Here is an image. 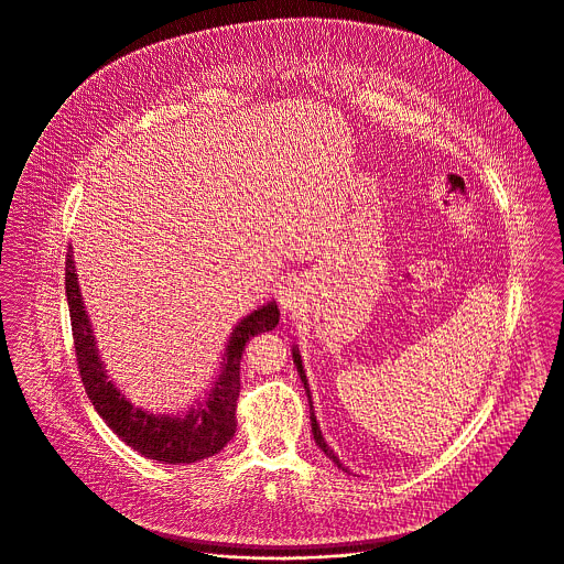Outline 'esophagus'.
<instances>
[{
    "instance_id": "obj_1",
    "label": "esophagus",
    "mask_w": 564,
    "mask_h": 564,
    "mask_svg": "<svg viewBox=\"0 0 564 564\" xmlns=\"http://www.w3.org/2000/svg\"><path fill=\"white\" fill-rule=\"evenodd\" d=\"M302 295H300V289H297V284H293V282H286L284 286H280V293H278V302H280V306H282V311L284 313H289V315H293L297 308H300V300Z\"/></svg>"
}]
</instances>
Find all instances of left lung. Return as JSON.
I'll list each match as a JSON object with an SVG mask.
<instances>
[{"label": "left lung", "mask_w": 564, "mask_h": 564, "mask_svg": "<svg viewBox=\"0 0 564 564\" xmlns=\"http://www.w3.org/2000/svg\"><path fill=\"white\" fill-rule=\"evenodd\" d=\"M293 364H295V368H297V372H300V378H302V382H304V389H306V395H308V404H311V429H313V437H315V442H317V446L324 451V455L326 457H330L341 470H346L348 473V468L339 462V457L335 455V451L328 446V442H326V437L322 435V429H319V422H317V415H315V409H313V400H311V389H308V378H306V372H304V366H302V355H300V348L297 346H293Z\"/></svg>", "instance_id": "1"}]
</instances>
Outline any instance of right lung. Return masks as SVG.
<instances>
[{"label": "right lung", "instance_id": "obj_1", "mask_svg": "<svg viewBox=\"0 0 564 564\" xmlns=\"http://www.w3.org/2000/svg\"><path fill=\"white\" fill-rule=\"evenodd\" d=\"M65 293L85 391L98 415L124 444L162 464H194L227 446L236 433V400L240 391V361L245 346L251 337L278 326L280 311L275 302H267L234 326L220 359V372L212 382L207 398L192 404L189 411L182 415H171L138 406L107 375L83 304L72 247L65 262Z\"/></svg>", "mask_w": 564, "mask_h": 564}]
</instances>
